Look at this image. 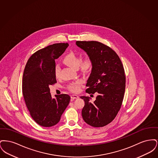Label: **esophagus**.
<instances>
[{
    "mask_svg": "<svg viewBox=\"0 0 158 158\" xmlns=\"http://www.w3.org/2000/svg\"><path fill=\"white\" fill-rule=\"evenodd\" d=\"M78 98H79V96L77 95H71V99L72 100H74L75 99H77Z\"/></svg>",
    "mask_w": 158,
    "mask_h": 158,
    "instance_id": "esophagus-1",
    "label": "esophagus"
}]
</instances>
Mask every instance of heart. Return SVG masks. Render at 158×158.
I'll return each instance as SVG.
<instances>
[{
    "label": "heart",
    "mask_w": 158,
    "mask_h": 158,
    "mask_svg": "<svg viewBox=\"0 0 158 158\" xmlns=\"http://www.w3.org/2000/svg\"><path fill=\"white\" fill-rule=\"evenodd\" d=\"M63 62L65 64L70 68L77 69H80L81 71L87 73L90 72L94 68V61L89 56H86L81 59V57L78 54L73 52H70L67 54L63 59ZM60 66L59 65H56L54 68V73L56 78L58 79L60 76ZM82 84V81L77 80L75 82L70 83L67 86L69 90L72 92L76 93L79 92L80 89L81 85Z\"/></svg>",
    "instance_id": "heart-1"
}]
</instances>
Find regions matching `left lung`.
Here are the masks:
<instances>
[{"label":"left lung","mask_w":158,"mask_h":158,"mask_svg":"<svg viewBox=\"0 0 158 158\" xmlns=\"http://www.w3.org/2000/svg\"><path fill=\"white\" fill-rule=\"evenodd\" d=\"M76 45L94 61L86 92L98 94L93 103L87 97H81L85 101L83 119L92 127H104L120 110L126 89L124 69L117 54L108 45L95 41H77Z\"/></svg>","instance_id":"8db88e82"}]
</instances>
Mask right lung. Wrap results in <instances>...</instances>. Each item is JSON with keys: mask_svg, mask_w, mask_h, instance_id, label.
<instances>
[{"mask_svg": "<svg viewBox=\"0 0 158 158\" xmlns=\"http://www.w3.org/2000/svg\"><path fill=\"white\" fill-rule=\"evenodd\" d=\"M68 46V43H57L40 49L31 55L25 67L23 94L25 104L32 119L43 127L57 124L70 100V97L64 94L53 99L49 88L57 83L55 60Z\"/></svg>", "mask_w": 158, "mask_h": 158, "instance_id": "add662e5", "label": "right lung"}]
</instances>
